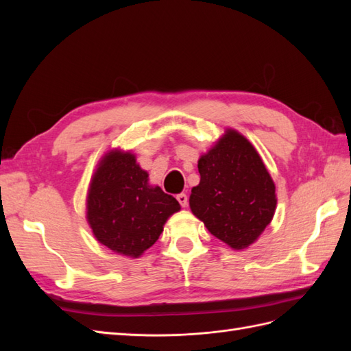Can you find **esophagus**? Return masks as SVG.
<instances>
[{
	"mask_svg": "<svg viewBox=\"0 0 351 351\" xmlns=\"http://www.w3.org/2000/svg\"><path fill=\"white\" fill-rule=\"evenodd\" d=\"M177 200H178V204L182 205L183 208H186V206H187V204H189V197H187V195H186V193H180V195H177Z\"/></svg>",
	"mask_w": 351,
	"mask_h": 351,
	"instance_id": "obj_1",
	"label": "esophagus"
}]
</instances>
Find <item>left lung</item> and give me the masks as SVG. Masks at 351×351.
Returning <instances> with one entry per match:
<instances>
[{"mask_svg": "<svg viewBox=\"0 0 351 351\" xmlns=\"http://www.w3.org/2000/svg\"><path fill=\"white\" fill-rule=\"evenodd\" d=\"M200 183L190 209L212 236L232 249H246L271 222L275 184L259 154L234 130L199 159Z\"/></svg>", "mask_w": 351, "mask_h": 351, "instance_id": "1", "label": "left lung"}]
</instances>
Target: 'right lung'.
<instances>
[{"label":"right lung","instance_id":"add662e5","mask_svg":"<svg viewBox=\"0 0 351 351\" xmlns=\"http://www.w3.org/2000/svg\"><path fill=\"white\" fill-rule=\"evenodd\" d=\"M178 202L147 184V173L134 155L111 152L95 173L88 195V221L95 237L108 249L137 258L159 239Z\"/></svg>","mask_w":351,"mask_h":351}]
</instances>
